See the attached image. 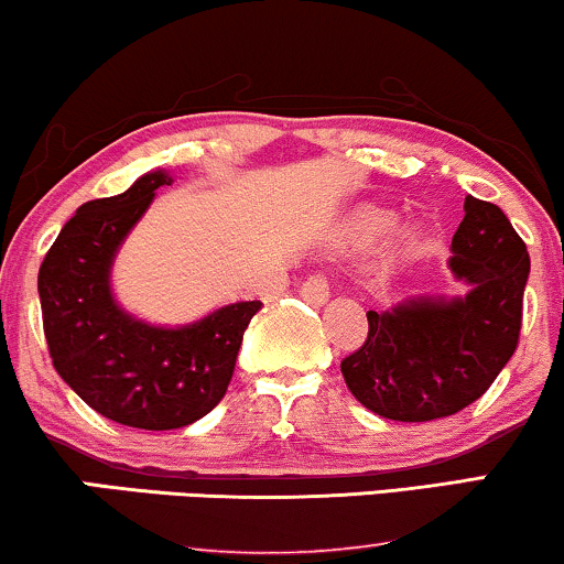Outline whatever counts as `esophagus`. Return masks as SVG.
<instances>
[{
    "label": "esophagus",
    "instance_id": "1",
    "mask_svg": "<svg viewBox=\"0 0 564 564\" xmlns=\"http://www.w3.org/2000/svg\"><path fill=\"white\" fill-rule=\"evenodd\" d=\"M299 294H302L306 302H312V304H325L327 299H330V283H327V278L319 273L310 275L302 283V289H299Z\"/></svg>",
    "mask_w": 564,
    "mask_h": 564
}]
</instances>
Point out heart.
I'll return each mask as SVG.
<instances>
[{
    "label": "heart",
    "mask_w": 564,
    "mask_h": 564,
    "mask_svg": "<svg viewBox=\"0 0 564 564\" xmlns=\"http://www.w3.org/2000/svg\"><path fill=\"white\" fill-rule=\"evenodd\" d=\"M395 224V216L388 210H377V208H367L361 213H356L354 218V229L361 234V237H380Z\"/></svg>",
    "instance_id": "b5f03b06"
}]
</instances>
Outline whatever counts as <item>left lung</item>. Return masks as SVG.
<instances>
[{
	"label": "left lung",
	"mask_w": 564,
	"mask_h": 564,
	"mask_svg": "<svg viewBox=\"0 0 564 564\" xmlns=\"http://www.w3.org/2000/svg\"><path fill=\"white\" fill-rule=\"evenodd\" d=\"M463 210L447 265L468 294L369 310L365 344L340 361L348 390L377 416H453L487 393L516 354L529 252L497 205L468 195Z\"/></svg>",
	"instance_id": "1"
}]
</instances>
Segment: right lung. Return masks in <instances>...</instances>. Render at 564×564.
<instances>
[{
  "instance_id": "add662e5",
  "label": "right lung",
  "mask_w": 564,
  "mask_h": 564,
  "mask_svg": "<svg viewBox=\"0 0 564 564\" xmlns=\"http://www.w3.org/2000/svg\"><path fill=\"white\" fill-rule=\"evenodd\" d=\"M174 180L148 171L117 197L90 199L64 224L39 270L54 369L93 411L138 430H180L220 403L260 302L226 304L182 327H155L113 302L111 262Z\"/></svg>"
}]
</instances>
